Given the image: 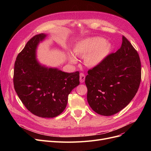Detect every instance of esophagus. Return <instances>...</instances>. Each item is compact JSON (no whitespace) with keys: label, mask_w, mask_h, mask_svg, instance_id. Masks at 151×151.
Here are the masks:
<instances>
[{"label":"esophagus","mask_w":151,"mask_h":151,"mask_svg":"<svg viewBox=\"0 0 151 151\" xmlns=\"http://www.w3.org/2000/svg\"><path fill=\"white\" fill-rule=\"evenodd\" d=\"M80 82H81V83H84V80H85V75H84V74L83 73H81L80 75Z\"/></svg>","instance_id":"obj_1"}]
</instances>
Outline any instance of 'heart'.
Listing matches in <instances>:
<instances>
[{"instance_id":"b5f03b06","label":"heart","mask_w":151,"mask_h":151,"mask_svg":"<svg viewBox=\"0 0 151 151\" xmlns=\"http://www.w3.org/2000/svg\"><path fill=\"white\" fill-rule=\"evenodd\" d=\"M111 45L100 37H91L78 42L74 47V53L77 56L84 57L85 63L89 67L100 65L111 51ZM71 63L77 62V59L70 56Z\"/></svg>"}]
</instances>
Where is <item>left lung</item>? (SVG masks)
<instances>
[{
	"label": "left lung",
	"instance_id": "8db88e82",
	"mask_svg": "<svg viewBox=\"0 0 151 151\" xmlns=\"http://www.w3.org/2000/svg\"><path fill=\"white\" fill-rule=\"evenodd\" d=\"M85 83L91 108L102 116H111L129 105L141 80L139 54L124 35L121 47L100 65L89 70Z\"/></svg>",
	"mask_w": 151,
	"mask_h": 151
}]
</instances>
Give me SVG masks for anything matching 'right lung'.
Returning a JSON list of instances; mask_svg holds the SVG:
<instances>
[{"instance_id": "obj_1", "label": "right lung", "mask_w": 151, "mask_h": 151, "mask_svg": "<svg viewBox=\"0 0 151 151\" xmlns=\"http://www.w3.org/2000/svg\"><path fill=\"white\" fill-rule=\"evenodd\" d=\"M46 35L30 38L18 54L14 67V90L23 105L33 114L54 117L66 108L68 96L80 84V72L65 73L39 65L36 49Z\"/></svg>"}]
</instances>
